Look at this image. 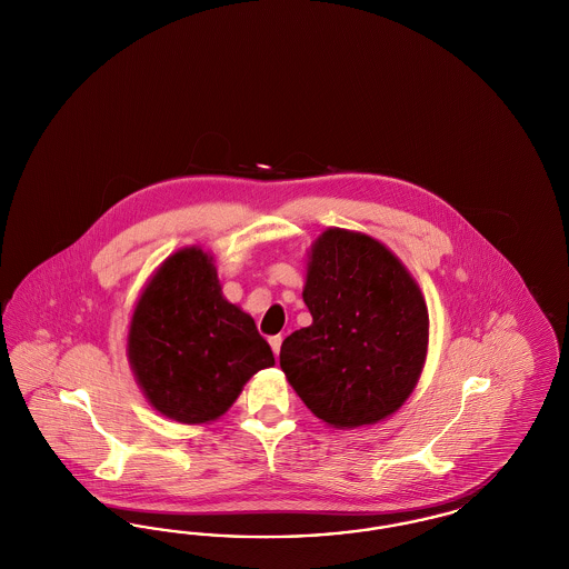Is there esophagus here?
Returning <instances> with one entry per match:
<instances>
[{"label":"esophagus","instance_id":"esophagus-1","mask_svg":"<svg viewBox=\"0 0 569 569\" xmlns=\"http://www.w3.org/2000/svg\"><path fill=\"white\" fill-rule=\"evenodd\" d=\"M281 335H274V337H271L269 339V343H271L272 352H274V356H279V350H281Z\"/></svg>","mask_w":569,"mask_h":569}]
</instances>
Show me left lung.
<instances>
[{
    "label": "left lung",
    "instance_id": "8db88e82",
    "mask_svg": "<svg viewBox=\"0 0 569 569\" xmlns=\"http://www.w3.org/2000/svg\"><path fill=\"white\" fill-rule=\"evenodd\" d=\"M302 300L313 322L279 353L302 403L335 429L403 406L427 360L429 309L401 260L373 237L328 228L311 244Z\"/></svg>",
    "mask_w": 569,
    "mask_h": 569
}]
</instances>
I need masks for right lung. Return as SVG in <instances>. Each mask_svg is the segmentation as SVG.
Returning <instances> with one entry per match:
<instances>
[{
    "instance_id": "right-lung-1",
    "label": "right lung",
    "mask_w": 569,
    "mask_h": 569,
    "mask_svg": "<svg viewBox=\"0 0 569 569\" xmlns=\"http://www.w3.org/2000/svg\"><path fill=\"white\" fill-rule=\"evenodd\" d=\"M128 358L147 401L183 425L217 420L247 379L274 365L253 318L221 295L213 258L200 247L166 258L144 286Z\"/></svg>"
}]
</instances>
